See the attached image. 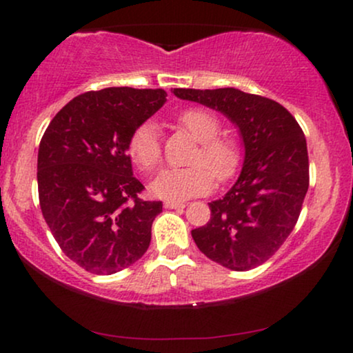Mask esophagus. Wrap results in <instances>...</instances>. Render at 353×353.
<instances>
[{"mask_svg":"<svg viewBox=\"0 0 353 353\" xmlns=\"http://www.w3.org/2000/svg\"><path fill=\"white\" fill-rule=\"evenodd\" d=\"M165 209H185V204L183 202H175V201H167L165 204H163Z\"/></svg>","mask_w":353,"mask_h":353,"instance_id":"1","label":"esophagus"}]
</instances>
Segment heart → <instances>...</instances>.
Returning a JSON list of instances; mask_svg holds the SVG:
<instances>
[{
    "label": "heart",
    "mask_w": 353,
    "mask_h": 353,
    "mask_svg": "<svg viewBox=\"0 0 353 353\" xmlns=\"http://www.w3.org/2000/svg\"><path fill=\"white\" fill-rule=\"evenodd\" d=\"M176 122L201 144L191 161L196 165L167 168L154 178L151 192L167 201H185L207 194L215 185L214 175L220 181L230 180L241 163L238 139L231 134L220 133V120L210 110L202 108L186 109L178 115ZM128 154L144 172H151L157 167L162 146L156 123L148 120L133 130L128 139Z\"/></svg>",
    "instance_id": "1"
}]
</instances>
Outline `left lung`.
<instances>
[{"instance_id":"1","label":"left lung","mask_w":353,"mask_h":353,"mask_svg":"<svg viewBox=\"0 0 353 353\" xmlns=\"http://www.w3.org/2000/svg\"><path fill=\"white\" fill-rule=\"evenodd\" d=\"M180 99L219 110L239 128L244 162L233 188L212 201L210 220L191 231L199 250L234 272L252 270L281 248L308 190L302 128L276 101L236 88H173Z\"/></svg>"}]
</instances>
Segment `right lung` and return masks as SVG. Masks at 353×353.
Returning <instances> with one entry per match:
<instances>
[{"label":"right lung","instance_id":"obj_1","mask_svg":"<svg viewBox=\"0 0 353 353\" xmlns=\"http://www.w3.org/2000/svg\"><path fill=\"white\" fill-rule=\"evenodd\" d=\"M167 93L128 86L88 91L48 125L38 149V197L67 257L86 272L112 274L146 252L161 201H143L128 139Z\"/></svg>","mask_w":353,"mask_h":353}]
</instances>
